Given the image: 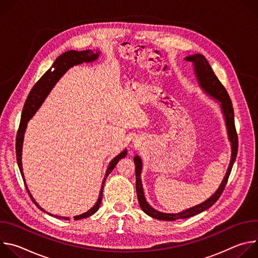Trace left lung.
Segmentation results:
<instances>
[{"instance_id":"8db88e82","label":"left lung","mask_w":258,"mask_h":258,"mask_svg":"<svg viewBox=\"0 0 258 258\" xmlns=\"http://www.w3.org/2000/svg\"><path fill=\"white\" fill-rule=\"evenodd\" d=\"M183 59L192 63L195 77L197 79L198 85L201 88V90L219 104V107H220V110H222V113L224 115V119L226 123L228 139L231 144V160L223 181L220 182L217 190L208 199H206L205 201L195 206L183 209L179 212L167 213V212H162L155 209L148 203V201L146 200L144 189H143V183L141 179L143 162L141 157L139 155H136L134 157V162L136 165V190H137L140 207L147 215H149L155 219H160V220H176V219L188 218L196 214H199L205 211L206 209H208L209 207H211L218 200V198L220 197V195H222L227 185V181L231 173L232 167L234 165V162L236 160L237 151H238V137H237L235 120H234V108L228 92L226 91L222 83L218 81L208 61L202 54L189 55V56H186Z\"/></svg>"}]
</instances>
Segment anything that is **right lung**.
I'll return each mask as SVG.
<instances>
[{"mask_svg": "<svg viewBox=\"0 0 258 258\" xmlns=\"http://www.w3.org/2000/svg\"><path fill=\"white\" fill-rule=\"evenodd\" d=\"M100 56V51H92V50H86V51H75V50H70L67 51L65 53H63L61 56H59L54 64L52 65V67L46 71L45 75L40 79V81L36 83L33 88L31 89L23 110H22V115H21V120H20V125L18 128V133H17V137H16V159H17V163H18V167L19 170L21 172L23 181H24V185L25 188L32 200V202L38 206V208H40L42 211L55 216L57 218H62L65 220H68L69 217L67 216H59V215H53L49 212H47L46 210H44V208H42L36 201L34 200V198L31 196L27 186H26V182H25V177H24V173H23V168H22V146H23V140H24V134L27 127V123L28 121L33 117V115L35 114V112L38 111L39 108L42 106V104L44 103V101L46 100V98L48 97V95L50 94V92L52 91V89L55 87V85L59 82V80L65 75L66 71L73 67L76 65H80L83 63H91L96 61ZM127 154V150L126 148L124 150H122L117 156H115L111 161H110L104 179L102 181V187L100 190V194H99V198L97 200V202L95 203V205L89 209L87 212L82 213L80 215H76L75 216V220L78 219H83L86 217H89L91 215H93L94 213H96L100 207V204L102 202V195H103V188H104V182L107 178V176L110 174L114 167L116 166V164L118 163V161L122 158H124Z\"/></svg>", "mask_w": 258, "mask_h": 258, "instance_id": "right-lung-1", "label": "right lung"}]
</instances>
